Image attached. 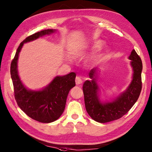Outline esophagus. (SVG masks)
<instances>
[{
	"instance_id": "1",
	"label": "esophagus",
	"mask_w": 152,
	"mask_h": 152,
	"mask_svg": "<svg viewBox=\"0 0 152 152\" xmlns=\"http://www.w3.org/2000/svg\"><path fill=\"white\" fill-rule=\"evenodd\" d=\"M83 79H81V77H77L75 78V83L77 85H79L80 84L83 83Z\"/></svg>"
}]
</instances>
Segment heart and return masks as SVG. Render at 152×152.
Wrapping results in <instances>:
<instances>
[{"label":"heart","mask_w":152,"mask_h":152,"mask_svg":"<svg viewBox=\"0 0 152 152\" xmlns=\"http://www.w3.org/2000/svg\"><path fill=\"white\" fill-rule=\"evenodd\" d=\"M103 45V42L101 40H94L93 42H91L90 46H88V50L90 51H94L96 50H99L101 48ZM108 51V49L107 48H104L102 50H101L97 53L94 55L93 56H91L90 58H89V63L91 65H97L99 64L103 59H104L105 55Z\"/></svg>","instance_id":"heart-1"}]
</instances>
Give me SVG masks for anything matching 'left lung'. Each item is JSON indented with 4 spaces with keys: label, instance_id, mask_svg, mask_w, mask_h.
Here are the masks:
<instances>
[{
    "label": "left lung",
    "instance_id": "obj_1",
    "mask_svg": "<svg viewBox=\"0 0 152 152\" xmlns=\"http://www.w3.org/2000/svg\"><path fill=\"white\" fill-rule=\"evenodd\" d=\"M128 58L133 69L132 80L126 90L111 101L102 102L100 99V88L97 83L99 70L94 68L89 72L90 80L85 81L83 86L85 107L89 115L98 123L120 119L137 101L142 89V61L135 50L132 51Z\"/></svg>",
    "mask_w": 152,
    "mask_h": 152
}]
</instances>
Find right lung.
Returning <instances> with one entry per match:
<instances>
[{
    "label": "right lung",
    "instance_id": "1",
    "mask_svg": "<svg viewBox=\"0 0 152 152\" xmlns=\"http://www.w3.org/2000/svg\"><path fill=\"white\" fill-rule=\"evenodd\" d=\"M56 31L53 29H44L26 38L18 46L10 67L15 99L18 106L28 116L43 123H52L63 113L69 91L75 86L76 74L71 72L66 75L56 76L41 90H31L26 87L20 80L18 72V59L24 44L44 35H50Z\"/></svg>",
    "mask_w": 152,
    "mask_h": 152
}]
</instances>
